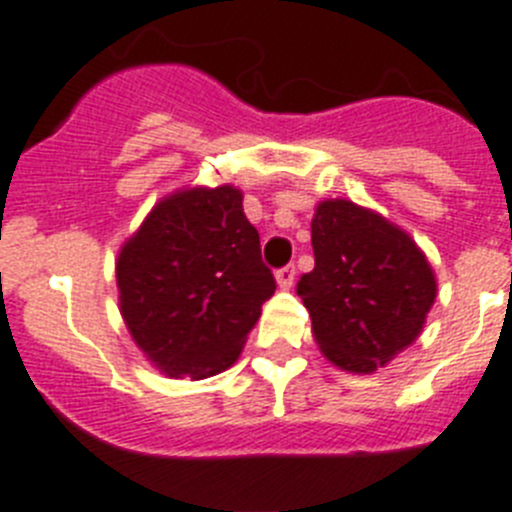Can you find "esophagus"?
<instances>
[{"label": "esophagus", "instance_id": "esophagus-1", "mask_svg": "<svg viewBox=\"0 0 512 512\" xmlns=\"http://www.w3.org/2000/svg\"><path fill=\"white\" fill-rule=\"evenodd\" d=\"M293 278H296V268H293V265H286V268L275 270V283H278L283 291H288V288L293 286Z\"/></svg>", "mask_w": 512, "mask_h": 512}]
</instances>
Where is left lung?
<instances>
[{"label":"left lung","instance_id":"8db88e82","mask_svg":"<svg viewBox=\"0 0 512 512\" xmlns=\"http://www.w3.org/2000/svg\"><path fill=\"white\" fill-rule=\"evenodd\" d=\"M314 270L296 293L324 358L373 373L415 342L435 301V273L415 239L353 201H322L311 219Z\"/></svg>","mask_w":512,"mask_h":512}]
</instances>
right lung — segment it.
<instances>
[{
  "instance_id": "obj_1",
  "label": "right lung",
  "mask_w": 512,
  "mask_h": 512,
  "mask_svg": "<svg viewBox=\"0 0 512 512\" xmlns=\"http://www.w3.org/2000/svg\"><path fill=\"white\" fill-rule=\"evenodd\" d=\"M118 301L133 342L172 379H208L237 361L273 296L242 190L167 195L118 252Z\"/></svg>"
}]
</instances>
